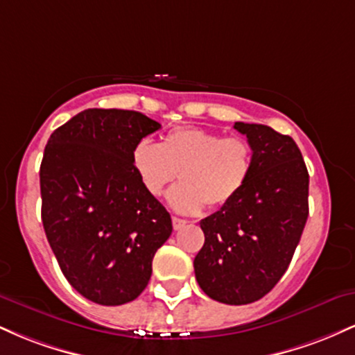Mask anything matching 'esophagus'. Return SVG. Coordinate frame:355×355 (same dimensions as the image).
I'll use <instances>...</instances> for the list:
<instances>
[{"instance_id": "esophagus-1", "label": "esophagus", "mask_w": 355, "mask_h": 355, "mask_svg": "<svg viewBox=\"0 0 355 355\" xmlns=\"http://www.w3.org/2000/svg\"><path fill=\"white\" fill-rule=\"evenodd\" d=\"M172 223H173V229H175V230H180L182 227H185L189 222H187V220H183V218L172 217Z\"/></svg>"}]
</instances>
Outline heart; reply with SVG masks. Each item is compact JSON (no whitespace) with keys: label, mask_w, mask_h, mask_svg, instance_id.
<instances>
[{"label":"heart","mask_w":355,"mask_h":355,"mask_svg":"<svg viewBox=\"0 0 355 355\" xmlns=\"http://www.w3.org/2000/svg\"><path fill=\"white\" fill-rule=\"evenodd\" d=\"M133 172L141 187L160 197L180 173L166 200L173 210L197 215L239 197L254 168V148L243 137H223L197 126L170 130L162 144L141 138L133 145Z\"/></svg>","instance_id":"obj_1"}]
</instances>
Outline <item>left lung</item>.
<instances>
[{"mask_svg": "<svg viewBox=\"0 0 355 355\" xmlns=\"http://www.w3.org/2000/svg\"><path fill=\"white\" fill-rule=\"evenodd\" d=\"M254 148L239 197L200 227L205 243L195 277L210 299L243 305L262 299L287 270L309 217V172L299 146L267 125L237 121Z\"/></svg>", "mask_w": 355, "mask_h": 355, "instance_id": "left-lung-1", "label": "left lung"}]
</instances>
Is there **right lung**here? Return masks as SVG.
<instances>
[{
  "label": "right lung",
  "instance_id": "obj_1",
  "mask_svg": "<svg viewBox=\"0 0 355 355\" xmlns=\"http://www.w3.org/2000/svg\"><path fill=\"white\" fill-rule=\"evenodd\" d=\"M132 110L88 108L51 133L40 166L42 220L61 272L100 305L135 300L172 218L133 172V145L160 128Z\"/></svg>",
  "mask_w": 355,
  "mask_h": 355
}]
</instances>
